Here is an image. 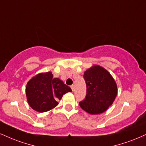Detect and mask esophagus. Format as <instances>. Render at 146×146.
Segmentation results:
<instances>
[{
	"instance_id": "esophagus-1",
	"label": "esophagus",
	"mask_w": 146,
	"mask_h": 146,
	"mask_svg": "<svg viewBox=\"0 0 146 146\" xmlns=\"http://www.w3.org/2000/svg\"><path fill=\"white\" fill-rule=\"evenodd\" d=\"M71 88L72 90L74 91V85H71Z\"/></svg>"
}]
</instances>
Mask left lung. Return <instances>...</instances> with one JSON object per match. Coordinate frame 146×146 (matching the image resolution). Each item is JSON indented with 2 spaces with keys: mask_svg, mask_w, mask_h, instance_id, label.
Wrapping results in <instances>:
<instances>
[{
  "mask_svg": "<svg viewBox=\"0 0 146 146\" xmlns=\"http://www.w3.org/2000/svg\"><path fill=\"white\" fill-rule=\"evenodd\" d=\"M86 96L79 103L88 113L99 114L113 104L117 94V84L110 72L99 65H94L84 72Z\"/></svg>",
  "mask_w": 146,
  "mask_h": 146,
  "instance_id": "1",
  "label": "left lung"
}]
</instances>
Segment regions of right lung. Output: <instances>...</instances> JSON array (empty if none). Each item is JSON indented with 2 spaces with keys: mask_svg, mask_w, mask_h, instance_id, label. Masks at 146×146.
I'll list each match as a JSON object with an SVG mask.
<instances>
[{
  "mask_svg": "<svg viewBox=\"0 0 146 146\" xmlns=\"http://www.w3.org/2000/svg\"><path fill=\"white\" fill-rule=\"evenodd\" d=\"M71 88L58 78H53L52 72L41 73L29 81L26 94L31 108L38 112H46L56 108L58 101L68 92Z\"/></svg>",
  "mask_w": 146,
  "mask_h": 146,
  "instance_id": "right-lung-1",
  "label": "right lung"
}]
</instances>
